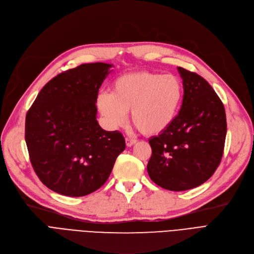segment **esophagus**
I'll return each mask as SVG.
<instances>
[{
    "label": "esophagus",
    "instance_id": "1",
    "mask_svg": "<svg viewBox=\"0 0 254 254\" xmlns=\"http://www.w3.org/2000/svg\"><path fill=\"white\" fill-rule=\"evenodd\" d=\"M135 143H136V140L130 139V138H126V144H127V147L133 146V145L135 144Z\"/></svg>",
    "mask_w": 254,
    "mask_h": 254
}]
</instances>
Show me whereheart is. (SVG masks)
Listing matches in <instances>:
<instances>
[{"label": "heart", "instance_id": "heart-1", "mask_svg": "<svg viewBox=\"0 0 254 254\" xmlns=\"http://www.w3.org/2000/svg\"><path fill=\"white\" fill-rule=\"evenodd\" d=\"M183 96V84L176 75L137 71L118 76L111 93L98 94L96 106L109 127L124 126L130 111L131 123L141 133L154 136L171 126Z\"/></svg>", "mask_w": 254, "mask_h": 254}]
</instances>
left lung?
<instances>
[{
	"mask_svg": "<svg viewBox=\"0 0 254 254\" xmlns=\"http://www.w3.org/2000/svg\"><path fill=\"white\" fill-rule=\"evenodd\" d=\"M184 100L171 126L149 139L150 180L170 191L190 190L205 183L222 159L226 137L224 106L202 76L178 67Z\"/></svg>",
	"mask_w": 254,
	"mask_h": 254,
	"instance_id": "8db88e82",
	"label": "left lung"
}]
</instances>
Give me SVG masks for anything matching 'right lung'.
<instances>
[{"instance_id": "obj_1", "label": "right lung", "mask_w": 254, "mask_h": 254, "mask_svg": "<svg viewBox=\"0 0 254 254\" xmlns=\"http://www.w3.org/2000/svg\"><path fill=\"white\" fill-rule=\"evenodd\" d=\"M112 64H81L59 73L38 93L26 116L25 138L33 169L52 191L90 194L107 182L126 148L118 130L96 120L98 89Z\"/></svg>"}]
</instances>
